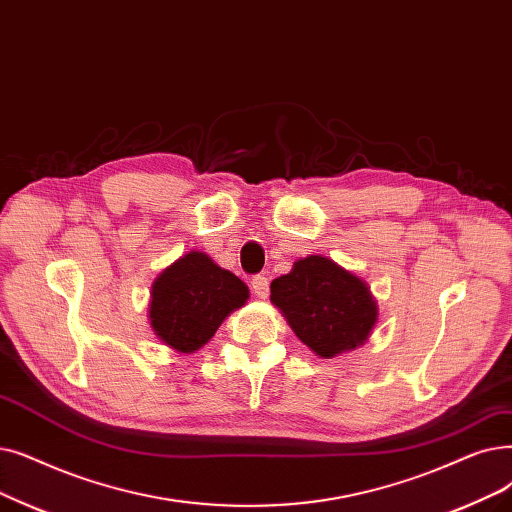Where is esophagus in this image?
<instances>
[{
	"label": "esophagus",
	"instance_id": "obj_1",
	"mask_svg": "<svg viewBox=\"0 0 512 512\" xmlns=\"http://www.w3.org/2000/svg\"><path fill=\"white\" fill-rule=\"evenodd\" d=\"M251 288H253V293H255L259 299H268V295H270V282H268V278L255 276L253 282H251Z\"/></svg>",
	"mask_w": 512,
	"mask_h": 512
}]
</instances>
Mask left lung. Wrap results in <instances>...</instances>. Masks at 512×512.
Returning a JSON list of instances; mask_svg holds the SVG:
<instances>
[{
    "instance_id": "8db88e82",
    "label": "left lung",
    "mask_w": 512,
    "mask_h": 512,
    "mask_svg": "<svg viewBox=\"0 0 512 512\" xmlns=\"http://www.w3.org/2000/svg\"><path fill=\"white\" fill-rule=\"evenodd\" d=\"M270 291L297 339L324 360L362 347L379 320L370 286L324 255L297 259Z\"/></svg>"
}]
</instances>
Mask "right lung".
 <instances>
[{
	"instance_id": "add662e5",
	"label": "right lung",
	"mask_w": 512,
	"mask_h": 512,
	"mask_svg": "<svg viewBox=\"0 0 512 512\" xmlns=\"http://www.w3.org/2000/svg\"><path fill=\"white\" fill-rule=\"evenodd\" d=\"M249 299V286L203 251L175 259L154 278L148 322L157 339L177 353L207 345L234 309Z\"/></svg>"
}]
</instances>
